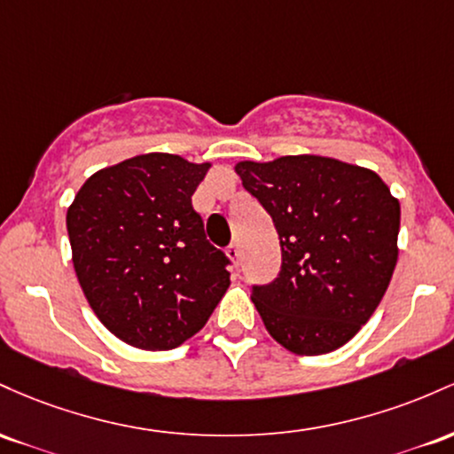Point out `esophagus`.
<instances>
[{"mask_svg": "<svg viewBox=\"0 0 454 454\" xmlns=\"http://www.w3.org/2000/svg\"><path fill=\"white\" fill-rule=\"evenodd\" d=\"M227 257L229 259H231V262H240V244H238V242H231V244H229V247H227Z\"/></svg>", "mask_w": 454, "mask_h": 454, "instance_id": "1", "label": "esophagus"}]
</instances>
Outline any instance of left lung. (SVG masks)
I'll return each instance as SVG.
<instances>
[{
    "label": "left lung",
    "mask_w": 454,
    "mask_h": 454,
    "mask_svg": "<svg viewBox=\"0 0 454 454\" xmlns=\"http://www.w3.org/2000/svg\"><path fill=\"white\" fill-rule=\"evenodd\" d=\"M236 173L281 240L277 278L251 287L266 330L298 356L345 345L388 289L399 201L378 173L325 156L244 160Z\"/></svg>",
    "instance_id": "8db88e82"
}]
</instances>
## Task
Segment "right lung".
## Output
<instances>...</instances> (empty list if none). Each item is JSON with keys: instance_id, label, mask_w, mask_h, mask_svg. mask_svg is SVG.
Wrapping results in <instances>:
<instances>
[{"instance_id": "add662e5", "label": "right lung", "mask_w": 454, "mask_h": 454, "mask_svg": "<svg viewBox=\"0 0 454 454\" xmlns=\"http://www.w3.org/2000/svg\"><path fill=\"white\" fill-rule=\"evenodd\" d=\"M210 162L141 154L94 173L68 207L73 263L117 339L173 349L200 333L229 287V257L192 207Z\"/></svg>"}]
</instances>
